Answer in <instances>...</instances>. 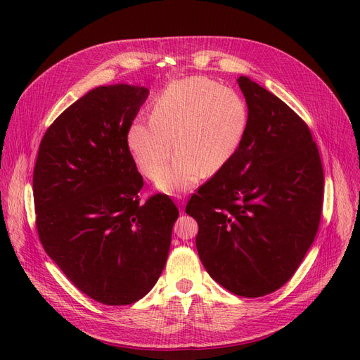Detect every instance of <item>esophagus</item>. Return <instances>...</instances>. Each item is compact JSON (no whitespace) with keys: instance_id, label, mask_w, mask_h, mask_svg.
I'll return each mask as SVG.
<instances>
[{"instance_id":"1","label":"esophagus","mask_w":360,"mask_h":360,"mask_svg":"<svg viewBox=\"0 0 360 360\" xmlns=\"http://www.w3.org/2000/svg\"><path fill=\"white\" fill-rule=\"evenodd\" d=\"M177 204L183 207L184 205V198L183 197H177Z\"/></svg>"}]
</instances>
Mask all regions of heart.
<instances>
[{"mask_svg":"<svg viewBox=\"0 0 360 360\" xmlns=\"http://www.w3.org/2000/svg\"><path fill=\"white\" fill-rule=\"evenodd\" d=\"M248 126L249 108L236 90L207 78H186L156 97L150 118L130 124L127 147L146 177L162 176L159 191L180 195L231 162ZM172 143L178 155L167 170Z\"/></svg>","mask_w":360,"mask_h":360,"instance_id":"obj_1","label":"heart"}]
</instances>
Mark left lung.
I'll list each match as a JSON object with an SVG mask.
<instances>
[{"label": "left lung", "mask_w": 360, "mask_h": 360, "mask_svg": "<svg viewBox=\"0 0 360 360\" xmlns=\"http://www.w3.org/2000/svg\"><path fill=\"white\" fill-rule=\"evenodd\" d=\"M249 108L243 143L225 168L192 195L197 250L217 284L243 297L276 291L317 234L323 167L307 123L279 97L240 76Z\"/></svg>", "instance_id": "left-lung-1"}]
</instances>
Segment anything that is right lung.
Instances as JSON below:
<instances>
[{
	"label": "right lung",
	"mask_w": 360,
	"mask_h": 360,
	"mask_svg": "<svg viewBox=\"0 0 360 360\" xmlns=\"http://www.w3.org/2000/svg\"><path fill=\"white\" fill-rule=\"evenodd\" d=\"M139 85H102L70 105L41 138L32 174L36 225L72 284L103 304H130L165 267L179 209L144 204L127 130L148 97Z\"/></svg>",
	"instance_id": "add662e5"
}]
</instances>
